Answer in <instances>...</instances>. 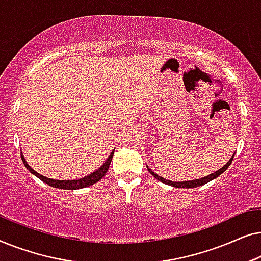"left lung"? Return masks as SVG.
Listing matches in <instances>:
<instances>
[{
    "mask_svg": "<svg viewBox=\"0 0 261 261\" xmlns=\"http://www.w3.org/2000/svg\"><path fill=\"white\" fill-rule=\"evenodd\" d=\"M234 154H235V153H234ZM234 154H233V156H231V158H230L229 162H228V163L226 164V165H223V167H221L220 170H217L216 172L209 174V176H205V177H203V178H199V179H195V180H187V181H172V180H167V179H165V178L160 177V176H158V174H156V173L153 172V171H152L151 169H149L148 166H147V170H148V172L151 173L153 177L156 178V179H158L159 181H162V183H165V184H167V185H171V187H173V188H187V189H189V188H197V187H201V185H203V184H206V183H208V181H210V180L215 179V178L219 177L220 174H222V173L224 172V171H226V170L228 169V167H229L231 162H233Z\"/></svg>",
    "mask_w": 261,
    "mask_h": 261,
    "instance_id": "8db88e82",
    "label": "left lung"
}]
</instances>
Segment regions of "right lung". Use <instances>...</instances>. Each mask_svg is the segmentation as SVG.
Wrapping results in <instances>:
<instances>
[{
    "instance_id": "right-lung-1",
    "label": "right lung",
    "mask_w": 261,
    "mask_h": 261,
    "mask_svg": "<svg viewBox=\"0 0 261 261\" xmlns=\"http://www.w3.org/2000/svg\"><path fill=\"white\" fill-rule=\"evenodd\" d=\"M113 155H114V151L110 153L108 159L103 163V165L99 167V169L94 171V172L90 174H88L87 177L80 178V179H74V180H58V179H52V178L41 176L40 173H38L37 171H34L30 165H28L26 159H24V156L22 155V153H21V159H22L26 169L30 171L32 174H34V176L38 177L40 180L45 181V183L49 185V187L64 189V190H76V189L90 187V185L97 183L99 179H102V177L105 176V174L107 173V171H108V169H109V165H110V162H112V159H113Z\"/></svg>"
}]
</instances>
